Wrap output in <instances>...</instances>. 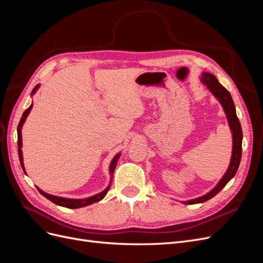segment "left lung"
I'll use <instances>...</instances> for the list:
<instances>
[{
	"label": "left lung",
	"mask_w": 263,
	"mask_h": 263,
	"mask_svg": "<svg viewBox=\"0 0 263 263\" xmlns=\"http://www.w3.org/2000/svg\"><path fill=\"white\" fill-rule=\"evenodd\" d=\"M201 81L212 92L214 97L219 101L222 108L225 110L230 130H232V135H233V154H232V159H230L228 169L224 174V177H222L220 181L217 183V185L215 186L212 191H210L208 194H205L201 197L193 198V200L183 202L184 204H190V205L209 201L212 197L216 195L219 191L224 189V186L227 184V183L235 177L238 168H239L240 160H241V151H242V147H241L242 129H241L239 119H238L236 114V107H235L232 95H230V93L225 89V87L218 82L216 77L212 73L204 72L201 77Z\"/></svg>",
	"instance_id": "1"
}]
</instances>
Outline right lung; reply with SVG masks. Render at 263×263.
Here are the masks:
<instances>
[{"label":"right lung","instance_id":"add662e5","mask_svg":"<svg viewBox=\"0 0 263 263\" xmlns=\"http://www.w3.org/2000/svg\"><path fill=\"white\" fill-rule=\"evenodd\" d=\"M38 87H39V84H37V85L34 87L33 91H31V94H30V95H34V94L36 93V91L38 90ZM31 107H33V103H31V105L25 110V112L23 113V116H22V118H21L18 127H17L18 157H20L21 165H22V168H23V171H24V172H26V171H25V168H24L23 153H22V127H23L24 123H25V121H26V118H27V116H28V114H29V112H30ZM119 156H121V153L117 154V155L113 158L112 162H110V165H109V174H110V176H112V174H113L114 171H115V168H116V164H117V161H118V159H119ZM110 184H112V178H110V182H109L108 186H107L104 191H102L101 193L95 194V195H93V196L86 197V198H81V200H76V198H65V197H60V196H54V195H51V194H48V193L44 192V191H42L39 187H37V190L39 191V193H41L42 195H44L46 198H48L49 201H51L52 203L57 204V205H59V206H63V208H67V209H80V208H83V206H87V205H90V204H93V203H95V202H99V201L103 200V198H104V196L107 194L108 190H109V187H110Z\"/></svg>","mask_w":263,"mask_h":263}]
</instances>
